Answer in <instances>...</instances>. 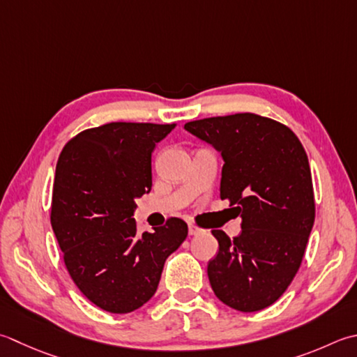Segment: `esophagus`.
Listing matches in <instances>:
<instances>
[{
	"label": "esophagus",
	"mask_w": 357,
	"mask_h": 357,
	"mask_svg": "<svg viewBox=\"0 0 357 357\" xmlns=\"http://www.w3.org/2000/svg\"><path fill=\"white\" fill-rule=\"evenodd\" d=\"M201 232H202V229L199 226L193 225V222H190V225H188V234H190V235H198Z\"/></svg>",
	"instance_id": "34e87169"
}]
</instances>
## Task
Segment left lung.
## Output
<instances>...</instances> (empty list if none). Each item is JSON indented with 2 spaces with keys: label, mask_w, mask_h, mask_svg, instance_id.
Segmentation results:
<instances>
[{
  "label": "left lung",
  "mask_w": 357,
  "mask_h": 357,
  "mask_svg": "<svg viewBox=\"0 0 357 357\" xmlns=\"http://www.w3.org/2000/svg\"><path fill=\"white\" fill-rule=\"evenodd\" d=\"M185 130L221 151L220 197L243 220L234 240L212 230L220 244L207 266L215 296L236 311L268 308L294 280L316 216L303 145L286 125L254 113L201 119Z\"/></svg>",
  "instance_id": "1"
}]
</instances>
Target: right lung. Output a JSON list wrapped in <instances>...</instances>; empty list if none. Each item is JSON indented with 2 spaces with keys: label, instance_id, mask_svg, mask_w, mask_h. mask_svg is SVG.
<instances>
[{
  "label": "right lung",
  "instance_id": "add662e5",
  "mask_svg": "<svg viewBox=\"0 0 357 357\" xmlns=\"http://www.w3.org/2000/svg\"><path fill=\"white\" fill-rule=\"evenodd\" d=\"M174 123L111 122L83 130L59 156L51 225L77 288L127 314L155 296L164 263L187 238L184 220L137 234L136 198L151 188V151Z\"/></svg>",
  "mask_w": 357,
  "mask_h": 357
}]
</instances>
